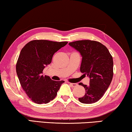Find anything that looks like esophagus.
<instances>
[{"label": "esophagus", "mask_w": 132, "mask_h": 132, "mask_svg": "<svg viewBox=\"0 0 132 132\" xmlns=\"http://www.w3.org/2000/svg\"><path fill=\"white\" fill-rule=\"evenodd\" d=\"M69 84L70 85L72 86V87H75V86H77V84H75V83H70V82H69Z\"/></svg>", "instance_id": "34e87169"}]
</instances>
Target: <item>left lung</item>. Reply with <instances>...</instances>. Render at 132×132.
<instances>
[{
  "label": "left lung",
  "mask_w": 132,
  "mask_h": 132,
  "mask_svg": "<svg viewBox=\"0 0 132 132\" xmlns=\"http://www.w3.org/2000/svg\"><path fill=\"white\" fill-rule=\"evenodd\" d=\"M82 57L80 70L89 78L87 86L79 83L85 89L80 103L92 104L103 97L111 84L113 76V60L109 50L101 43L91 40H79L69 43Z\"/></svg>",
  "instance_id": "left-lung-1"
}]
</instances>
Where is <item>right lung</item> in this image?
<instances>
[{"label": "right lung", "instance_id": "right-lung-1", "mask_svg": "<svg viewBox=\"0 0 132 132\" xmlns=\"http://www.w3.org/2000/svg\"><path fill=\"white\" fill-rule=\"evenodd\" d=\"M67 44V41L36 40L29 41L21 50L16 65V73L23 89L35 103L52 101L64 82L53 80L42 73L52 62L53 54Z\"/></svg>", "mask_w": 132, "mask_h": 132}]
</instances>
